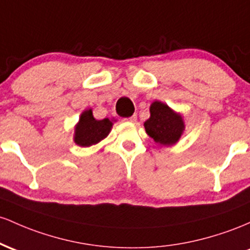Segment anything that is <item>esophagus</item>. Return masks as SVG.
<instances>
[{"label": "esophagus", "mask_w": 250, "mask_h": 250, "mask_svg": "<svg viewBox=\"0 0 250 250\" xmlns=\"http://www.w3.org/2000/svg\"><path fill=\"white\" fill-rule=\"evenodd\" d=\"M124 120H126V122H131V123H134L137 120V116L136 114H133V116H131L130 118H125Z\"/></svg>", "instance_id": "34e87169"}]
</instances>
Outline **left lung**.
<instances>
[{
  "label": "left lung",
  "instance_id": "8db88e82",
  "mask_svg": "<svg viewBox=\"0 0 250 250\" xmlns=\"http://www.w3.org/2000/svg\"><path fill=\"white\" fill-rule=\"evenodd\" d=\"M150 114L144 123L148 136L159 145L170 146L176 144L186 128L183 117L162 102L151 104Z\"/></svg>",
  "mask_w": 250,
  "mask_h": 250
}]
</instances>
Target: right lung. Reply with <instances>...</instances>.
I'll return each instance as SVG.
<instances>
[{"label": "right lung", "mask_w": 250, "mask_h": 250, "mask_svg": "<svg viewBox=\"0 0 250 250\" xmlns=\"http://www.w3.org/2000/svg\"><path fill=\"white\" fill-rule=\"evenodd\" d=\"M112 125L113 123L108 118H105L103 120L95 119L91 108L83 111L80 116L79 123L75 126V144L83 147L97 144L108 136Z\"/></svg>", "instance_id": "obj_1"}]
</instances>
